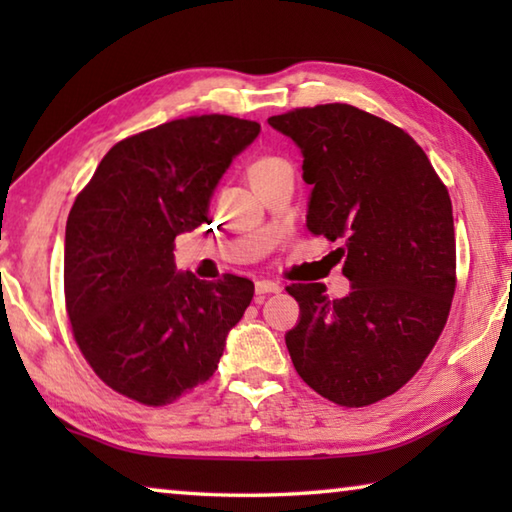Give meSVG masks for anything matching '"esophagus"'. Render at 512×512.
Wrapping results in <instances>:
<instances>
[{
	"instance_id": "obj_1",
	"label": "esophagus",
	"mask_w": 512,
	"mask_h": 512,
	"mask_svg": "<svg viewBox=\"0 0 512 512\" xmlns=\"http://www.w3.org/2000/svg\"><path fill=\"white\" fill-rule=\"evenodd\" d=\"M282 287L277 282H271V280H259L255 284V293H257V300H262L264 296H268V293H280Z\"/></svg>"
}]
</instances>
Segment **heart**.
Masks as SVG:
<instances>
[{"label": "heart", "mask_w": 512, "mask_h": 512, "mask_svg": "<svg viewBox=\"0 0 512 512\" xmlns=\"http://www.w3.org/2000/svg\"><path fill=\"white\" fill-rule=\"evenodd\" d=\"M275 160H280V158H273V155H262V158H257V160L248 167V178L253 180V178L259 176V173H262L264 169L271 167V164H273Z\"/></svg>", "instance_id": "1"}]
</instances>
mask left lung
<instances>
[{"label": "left lung", "instance_id": "left-lung-1", "mask_svg": "<svg viewBox=\"0 0 512 512\" xmlns=\"http://www.w3.org/2000/svg\"><path fill=\"white\" fill-rule=\"evenodd\" d=\"M300 146L311 185L307 230L345 257L352 282L291 284L300 323L287 334L293 368L325 400L359 409L393 395L422 368L456 291L452 201L409 133L348 103L268 117Z\"/></svg>", "mask_w": 512, "mask_h": 512}]
</instances>
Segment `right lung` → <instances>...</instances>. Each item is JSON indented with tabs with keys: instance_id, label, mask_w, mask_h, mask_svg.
Listing matches in <instances>:
<instances>
[{
	"instance_id": "right-lung-1",
	"label": "right lung",
	"mask_w": 512,
	"mask_h": 512,
	"mask_svg": "<svg viewBox=\"0 0 512 512\" xmlns=\"http://www.w3.org/2000/svg\"><path fill=\"white\" fill-rule=\"evenodd\" d=\"M259 124L230 115L173 119L103 155L67 216L65 309L85 361L112 391L167 406L219 368L225 336L255 293L248 277L178 273L180 232L207 205Z\"/></svg>"
}]
</instances>
